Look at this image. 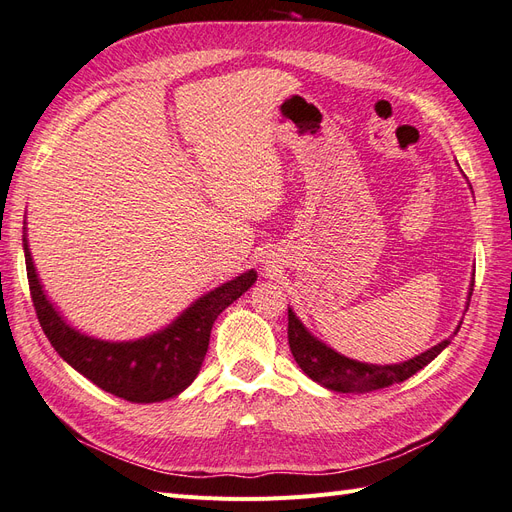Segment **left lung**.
Returning a JSON list of instances; mask_svg holds the SVG:
<instances>
[{
	"instance_id": "left-lung-1",
	"label": "left lung",
	"mask_w": 512,
	"mask_h": 512,
	"mask_svg": "<svg viewBox=\"0 0 512 512\" xmlns=\"http://www.w3.org/2000/svg\"><path fill=\"white\" fill-rule=\"evenodd\" d=\"M472 290L474 282L470 284L466 312L472 299ZM457 331L459 324L453 335H457ZM288 344L294 361H297V365L314 382L327 386V389L337 393H367L408 380L416 371H421L425 365L436 359V356L451 344V337L444 339L438 346L429 348L427 352L414 356L410 361L395 365H371L348 359V356L335 352L327 344H322L320 339H316L303 327V322L294 316V312L288 307Z\"/></svg>"
}]
</instances>
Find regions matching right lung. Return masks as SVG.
<instances>
[{"label":"right lung","mask_w":512,"mask_h":512,"mask_svg":"<svg viewBox=\"0 0 512 512\" xmlns=\"http://www.w3.org/2000/svg\"><path fill=\"white\" fill-rule=\"evenodd\" d=\"M23 250L36 316L51 346L102 391L132 404H153L188 389L205 361L213 322L258 277L250 269L207 292L158 333L134 342H104L76 331L59 316L42 290L25 235Z\"/></svg>","instance_id":"right-lung-1"}]
</instances>
